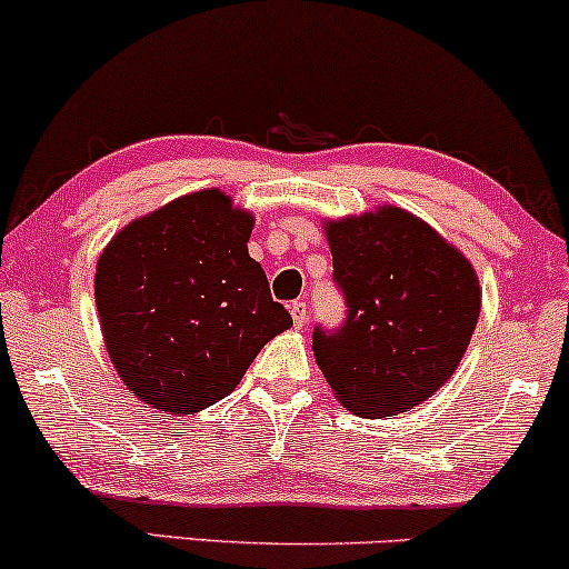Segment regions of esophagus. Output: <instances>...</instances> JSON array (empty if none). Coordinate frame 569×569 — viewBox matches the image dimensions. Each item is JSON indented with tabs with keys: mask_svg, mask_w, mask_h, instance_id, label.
<instances>
[{
	"mask_svg": "<svg viewBox=\"0 0 569 569\" xmlns=\"http://www.w3.org/2000/svg\"><path fill=\"white\" fill-rule=\"evenodd\" d=\"M289 310H291V318H295V327L302 329L305 323H308V313H310L308 302H291Z\"/></svg>",
	"mask_w": 569,
	"mask_h": 569,
	"instance_id": "obj_1",
	"label": "esophagus"
}]
</instances>
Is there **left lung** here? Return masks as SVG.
Returning a JSON list of instances; mask_svg holds the SVG:
<instances>
[{"label":"left lung","instance_id":"1","mask_svg":"<svg viewBox=\"0 0 569 569\" xmlns=\"http://www.w3.org/2000/svg\"><path fill=\"white\" fill-rule=\"evenodd\" d=\"M327 237L346 318L316 323L318 367L351 413H405L459 367L480 313L478 274L399 208L329 223Z\"/></svg>","mask_w":569,"mask_h":569}]
</instances>
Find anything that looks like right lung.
Masks as SVG:
<instances>
[{"instance_id": "obj_1", "label": "right lung", "mask_w": 569, "mask_h": 569, "mask_svg": "<svg viewBox=\"0 0 569 569\" xmlns=\"http://www.w3.org/2000/svg\"><path fill=\"white\" fill-rule=\"evenodd\" d=\"M253 218L218 189L132 221L97 264L99 321L127 389L167 413L232 395L256 353L291 327L259 261Z\"/></svg>"}]
</instances>
